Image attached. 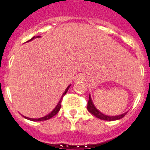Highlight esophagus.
<instances>
[{"instance_id": "esophagus-1", "label": "esophagus", "mask_w": 150, "mask_h": 150, "mask_svg": "<svg viewBox=\"0 0 150 150\" xmlns=\"http://www.w3.org/2000/svg\"><path fill=\"white\" fill-rule=\"evenodd\" d=\"M84 76L83 74H79V75L76 76V81H81L84 80Z\"/></svg>"}]
</instances>
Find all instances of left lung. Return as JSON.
<instances>
[{"instance_id": "1", "label": "left lung", "mask_w": 150, "mask_h": 150, "mask_svg": "<svg viewBox=\"0 0 150 150\" xmlns=\"http://www.w3.org/2000/svg\"><path fill=\"white\" fill-rule=\"evenodd\" d=\"M88 112H90L91 114L97 117V118L105 121L118 120V119H121V118H123V117L127 114V112H125L123 113V114L122 115H116V116H110V115H106L103 114L102 112H100L99 111L97 108L95 107L93 102H92V100H91V95H89V100H88Z\"/></svg>"}]
</instances>
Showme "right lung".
<instances>
[{
  "label": "right lung",
  "instance_id": "add662e5",
  "mask_svg": "<svg viewBox=\"0 0 150 150\" xmlns=\"http://www.w3.org/2000/svg\"><path fill=\"white\" fill-rule=\"evenodd\" d=\"M35 38V37L34 36V37L30 39L29 41H27V42H28V41L33 40V39ZM36 38H40V36H37V37H36ZM70 86H71V85H69L67 87V88H66V91H65V92H64V93H63V94H62V97H61L60 100H59V103H58V104H57V106H56V107L54 108V109H53V110L51 112L49 113V114H48V115H47L46 116L42 117V118H28V117L24 116V115H23V117L26 118V119H28V120H30V121H33V122H41V121H46V120H48V119H50V118H51L52 117H53V116H54V115H57V113H58V112L59 111V109H60V108H61V102H62V97H63V96H64V95L66 94V93H67L68 90H69V88Z\"/></svg>",
  "mask_w": 150,
  "mask_h": 150
}]
</instances>
